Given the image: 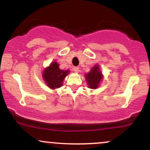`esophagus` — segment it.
<instances>
[{"mask_svg":"<svg viewBox=\"0 0 150 150\" xmlns=\"http://www.w3.org/2000/svg\"><path fill=\"white\" fill-rule=\"evenodd\" d=\"M79 71V67H77V66H75V67L73 68V71L75 72V73H78Z\"/></svg>","mask_w":150,"mask_h":150,"instance_id":"34e87169","label":"esophagus"}]
</instances>
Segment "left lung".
<instances>
[{"instance_id": "obj_1", "label": "left lung", "mask_w": 150, "mask_h": 150, "mask_svg": "<svg viewBox=\"0 0 150 150\" xmlns=\"http://www.w3.org/2000/svg\"><path fill=\"white\" fill-rule=\"evenodd\" d=\"M86 79L90 88H97L98 84L102 79V73L99 70V66L96 65L91 69V71L86 74Z\"/></svg>"}]
</instances>
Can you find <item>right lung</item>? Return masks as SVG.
<instances>
[{
	"instance_id": "obj_1",
	"label": "right lung",
	"mask_w": 150,
	"mask_h": 150,
	"mask_svg": "<svg viewBox=\"0 0 150 150\" xmlns=\"http://www.w3.org/2000/svg\"><path fill=\"white\" fill-rule=\"evenodd\" d=\"M69 73V71H64L59 69V64L54 62L51 63L50 66L44 70L43 77L48 86L54 89L62 86L64 78Z\"/></svg>"
}]
</instances>
